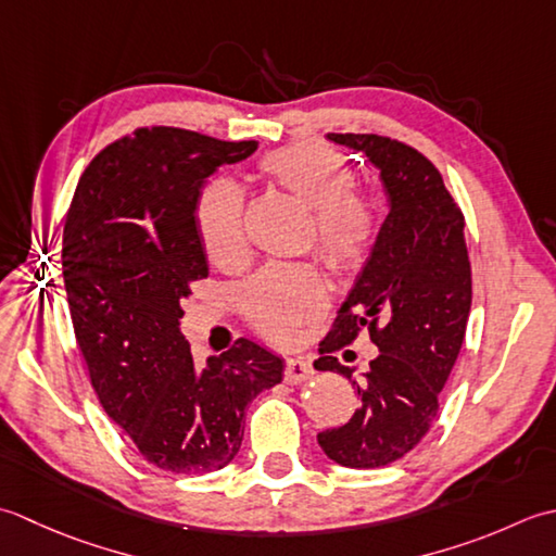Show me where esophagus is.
I'll use <instances>...</instances> for the list:
<instances>
[{"label":"esophagus","mask_w":556,"mask_h":556,"mask_svg":"<svg viewBox=\"0 0 556 556\" xmlns=\"http://www.w3.org/2000/svg\"><path fill=\"white\" fill-rule=\"evenodd\" d=\"M312 374H314V367L307 359L290 357L286 362V383H302V381H307Z\"/></svg>","instance_id":"1"}]
</instances>
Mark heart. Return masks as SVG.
<instances>
[{
  "label": "heart",
  "mask_w": 556,
  "mask_h": 556,
  "mask_svg": "<svg viewBox=\"0 0 556 556\" xmlns=\"http://www.w3.org/2000/svg\"><path fill=\"white\" fill-rule=\"evenodd\" d=\"M258 173L314 208L316 252L333 274L355 276L369 262L381 230L379 203L355 187V167L341 151L319 141L282 146L258 161ZM197 228L211 264L235 268L244 262V194L232 179L218 177L203 187ZM240 302L258 336L290 343L326 312L328 290L307 264L268 266L242 288Z\"/></svg>",
  "instance_id": "b5f03b06"
}]
</instances>
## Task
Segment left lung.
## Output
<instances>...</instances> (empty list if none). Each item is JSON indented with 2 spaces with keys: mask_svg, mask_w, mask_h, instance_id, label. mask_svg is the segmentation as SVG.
<instances>
[{
  "mask_svg": "<svg viewBox=\"0 0 556 556\" xmlns=\"http://www.w3.org/2000/svg\"><path fill=\"white\" fill-rule=\"evenodd\" d=\"M381 169L391 211L369 262L319 343L321 371L353 381L359 407L319 446L345 468H381L407 456L434 425L439 393L466 338L472 278L466 218L434 163L379 134H328ZM362 327L380 348L362 382L332 355Z\"/></svg>",
  "mask_w": 556,
  "mask_h": 556,
  "instance_id": "1",
  "label": "left lung"
}]
</instances>
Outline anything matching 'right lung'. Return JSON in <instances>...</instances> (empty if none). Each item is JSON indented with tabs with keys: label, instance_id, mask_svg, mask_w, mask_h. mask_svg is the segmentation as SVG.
Wrapping results in <instances>:
<instances>
[{
	"label": "right lung",
	"instance_id": "add662e5",
	"mask_svg": "<svg viewBox=\"0 0 556 556\" xmlns=\"http://www.w3.org/2000/svg\"><path fill=\"white\" fill-rule=\"evenodd\" d=\"M256 146L134 129L88 163L64 220L66 302L90 387L141 456L167 472L228 466L247 405L282 379V359L247 338L201 369L179 333L182 300L208 276L197 228L203 179Z\"/></svg>",
	"mask_w": 556,
	"mask_h": 556
}]
</instances>
